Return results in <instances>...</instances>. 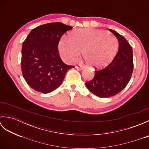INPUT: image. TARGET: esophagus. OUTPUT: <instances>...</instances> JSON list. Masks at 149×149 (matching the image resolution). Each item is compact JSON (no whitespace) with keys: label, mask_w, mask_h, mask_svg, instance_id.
I'll return each instance as SVG.
<instances>
[{"label":"esophagus","mask_w":149,"mask_h":149,"mask_svg":"<svg viewBox=\"0 0 149 149\" xmlns=\"http://www.w3.org/2000/svg\"><path fill=\"white\" fill-rule=\"evenodd\" d=\"M75 68H77V69H83V66H82L81 65H76L75 66Z\"/></svg>","instance_id":"34e87169"}]
</instances>
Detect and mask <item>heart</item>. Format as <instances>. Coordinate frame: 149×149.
<instances>
[{"label":"heart","mask_w":149,"mask_h":149,"mask_svg":"<svg viewBox=\"0 0 149 149\" xmlns=\"http://www.w3.org/2000/svg\"><path fill=\"white\" fill-rule=\"evenodd\" d=\"M118 43L113 34L103 31L80 29L69 37H62L58 49L61 58L72 63L79 58L83 52L85 61L93 68H102L112 61L118 50Z\"/></svg>","instance_id":"1"}]
</instances>
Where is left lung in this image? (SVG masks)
I'll return each instance as SVG.
<instances>
[{
  "label": "left lung",
  "mask_w": 149,
  "mask_h": 149,
  "mask_svg": "<svg viewBox=\"0 0 149 149\" xmlns=\"http://www.w3.org/2000/svg\"><path fill=\"white\" fill-rule=\"evenodd\" d=\"M109 31L118 40V52L107 66L95 70L93 79L86 83L88 89L100 98L115 96L124 89L131 79L134 68L132 47L123 36L115 31Z\"/></svg>",
  "instance_id": "obj_1"
}]
</instances>
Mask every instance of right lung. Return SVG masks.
Instances as JSON below:
<instances>
[{"label":"right lung","instance_id":"right-lung-1","mask_svg":"<svg viewBox=\"0 0 149 149\" xmlns=\"http://www.w3.org/2000/svg\"><path fill=\"white\" fill-rule=\"evenodd\" d=\"M72 27L52 22L34 28L22 44L21 68L25 81L36 91L48 93L58 88L68 70L60 58L58 44Z\"/></svg>","mask_w":149,"mask_h":149}]
</instances>
